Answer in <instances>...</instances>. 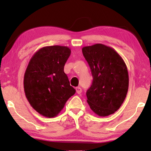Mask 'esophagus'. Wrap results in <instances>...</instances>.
Returning a JSON list of instances; mask_svg holds the SVG:
<instances>
[{
    "label": "esophagus",
    "instance_id": "obj_1",
    "mask_svg": "<svg viewBox=\"0 0 151 151\" xmlns=\"http://www.w3.org/2000/svg\"><path fill=\"white\" fill-rule=\"evenodd\" d=\"M76 91H77V93H78V94L81 93V87H79V86H78V87H76Z\"/></svg>",
    "mask_w": 151,
    "mask_h": 151
}]
</instances>
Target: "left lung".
I'll use <instances>...</instances> for the list:
<instances>
[{
	"mask_svg": "<svg viewBox=\"0 0 151 151\" xmlns=\"http://www.w3.org/2000/svg\"><path fill=\"white\" fill-rule=\"evenodd\" d=\"M82 53L93 77L86 91L88 104L99 116L111 115L124 103L129 89L125 62L115 50L100 43L84 47Z\"/></svg>",
	"mask_w": 151,
	"mask_h": 151,
	"instance_id": "obj_1",
	"label": "left lung"
}]
</instances>
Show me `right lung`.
<instances>
[{"mask_svg":"<svg viewBox=\"0 0 151 151\" xmlns=\"http://www.w3.org/2000/svg\"><path fill=\"white\" fill-rule=\"evenodd\" d=\"M71 50L67 46L40 48L32 55L24 74L26 98L38 114L57 116L66 102L76 92L64 72Z\"/></svg>","mask_w":151,"mask_h":151,"instance_id":"add662e5","label":"right lung"}]
</instances>
